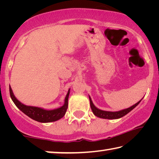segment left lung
<instances>
[{
	"instance_id": "1",
	"label": "left lung",
	"mask_w": 159,
	"mask_h": 159,
	"mask_svg": "<svg viewBox=\"0 0 159 159\" xmlns=\"http://www.w3.org/2000/svg\"><path fill=\"white\" fill-rule=\"evenodd\" d=\"M89 99H90V107L93 114H95L96 116L101 118H105V119H117V118H120L123 116H124L125 115L128 114L129 112L132 111L134 107L138 106L139 104V102H140L142 100L141 99V100H139L138 102H137L136 104H134V105L131 106L128 109H125L118 111H103V110H101V109H99L98 108H97V107L94 105V104L93 103V101L92 99H91L90 96H89Z\"/></svg>"
}]
</instances>
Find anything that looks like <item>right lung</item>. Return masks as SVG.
<instances>
[{
    "mask_svg": "<svg viewBox=\"0 0 159 159\" xmlns=\"http://www.w3.org/2000/svg\"><path fill=\"white\" fill-rule=\"evenodd\" d=\"M70 89L68 90L66 95L64 99V103L63 106L59 107L57 109L48 110L41 108L38 107L27 106L21 103L18 99L15 98L12 90L10 85V94L12 100L17 108L21 110L24 114L28 116L29 118H32L38 122L41 123H50L56 121L60 118H62L66 114V109L68 108V99L69 96Z\"/></svg>",
    "mask_w": 159,
    "mask_h": 159,
    "instance_id": "1",
    "label": "right lung"
}]
</instances>
